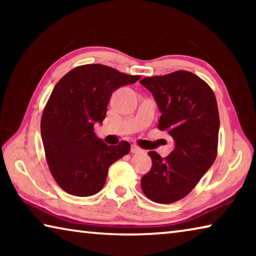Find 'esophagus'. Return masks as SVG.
<instances>
[{
    "label": "esophagus",
    "instance_id": "obj_1",
    "mask_svg": "<svg viewBox=\"0 0 256 256\" xmlns=\"http://www.w3.org/2000/svg\"><path fill=\"white\" fill-rule=\"evenodd\" d=\"M141 151H142V149L138 146H136V144H132L131 146V152L136 154V152H141Z\"/></svg>",
    "mask_w": 256,
    "mask_h": 256
}]
</instances>
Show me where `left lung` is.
Instances as JSON below:
<instances>
[{
	"label": "left lung",
	"mask_w": 256,
	"mask_h": 256,
	"mask_svg": "<svg viewBox=\"0 0 256 256\" xmlns=\"http://www.w3.org/2000/svg\"><path fill=\"white\" fill-rule=\"evenodd\" d=\"M140 84L152 92L162 112L158 128L175 141L164 158L149 151L152 167L141 178V188L151 201L174 203L196 188L216 160L220 124L216 96L206 81L184 70L144 78Z\"/></svg>",
	"instance_id": "8db88e82"
}]
</instances>
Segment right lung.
I'll return each mask as SVG.
<instances>
[{"mask_svg":"<svg viewBox=\"0 0 256 256\" xmlns=\"http://www.w3.org/2000/svg\"><path fill=\"white\" fill-rule=\"evenodd\" d=\"M140 78L102 64H86L72 68L54 86L42 112L40 132L50 174L66 193H98L110 164L130 152L126 141L104 144L94 124L106 118L112 92Z\"/></svg>","mask_w":256,"mask_h":256,"instance_id":"right-lung-1","label":"right lung"}]
</instances>
